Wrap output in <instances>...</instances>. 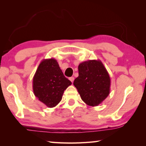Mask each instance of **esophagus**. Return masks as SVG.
I'll return each instance as SVG.
<instances>
[{
	"mask_svg": "<svg viewBox=\"0 0 146 146\" xmlns=\"http://www.w3.org/2000/svg\"><path fill=\"white\" fill-rule=\"evenodd\" d=\"M69 79H70V80L71 81V82H72V83H73V81H74V79H75V78H74V77H73V76H71V77H70V78H69Z\"/></svg>",
	"mask_w": 146,
	"mask_h": 146,
	"instance_id": "34e87169",
	"label": "esophagus"
}]
</instances>
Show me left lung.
I'll list each match as a JSON object with an SVG mask.
<instances>
[{"label":"left lung","mask_w":146,"mask_h":146,"mask_svg":"<svg viewBox=\"0 0 146 146\" xmlns=\"http://www.w3.org/2000/svg\"><path fill=\"white\" fill-rule=\"evenodd\" d=\"M78 76L73 85L82 100L90 106H97L110 93L111 79L100 60H89L78 65Z\"/></svg>","instance_id":"obj_1"}]
</instances>
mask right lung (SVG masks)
<instances>
[{
  "instance_id": "1",
  "label": "right lung",
  "mask_w": 146,
  "mask_h": 146,
  "mask_svg": "<svg viewBox=\"0 0 146 146\" xmlns=\"http://www.w3.org/2000/svg\"><path fill=\"white\" fill-rule=\"evenodd\" d=\"M71 82L65 77L55 58L41 61L33 78L34 95L47 107L54 108Z\"/></svg>"
}]
</instances>
